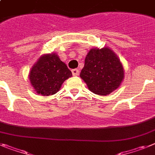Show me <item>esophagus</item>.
Returning a JSON list of instances; mask_svg holds the SVG:
<instances>
[{
	"mask_svg": "<svg viewBox=\"0 0 155 155\" xmlns=\"http://www.w3.org/2000/svg\"><path fill=\"white\" fill-rule=\"evenodd\" d=\"M71 72H72V75H75V76H76V75H79V74H80V71H79V70L76 69V68L71 70Z\"/></svg>",
	"mask_w": 155,
	"mask_h": 155,
	"instance_id": "esophagus-1",
	"label": "esophagus"
}]
</instances>
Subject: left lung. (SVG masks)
<instances>
[{"label":"left lung","mask_w":155,"mask_h":155,"mask_svg":"<svg viewBox=\"0 0 155 155\" xmlns=\"http://www.w3.org/2000/svg\"><path fill=\"white\" fill-rule=\"evenodd\" d=\"M80 76L88 89L98 95H108L119 88L124 70L117 55L109 47L92 48L85 58Z\"/></svg>","instance_id":"8db88e82"}]
</instances>
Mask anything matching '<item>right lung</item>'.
Segmentation results:
<instances>
[{
	"label": "right lung",
	"instance_id": "1",
	"mask_svg": "<svg viewBox=\"0 0 155 155\" xmlns=\"http://www.w3.org/2000/svg\"><path fill=\"white\" fill-rule=\"evenodd\" d=\"M72 76L71 71L61 61L56 53L41 55L31 68L29 80L37 94L53 95L61 87L63 83Z\"/></svg>",
	"mask_w": 155,
	"mask_h": 155
}]
</instances>
